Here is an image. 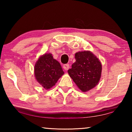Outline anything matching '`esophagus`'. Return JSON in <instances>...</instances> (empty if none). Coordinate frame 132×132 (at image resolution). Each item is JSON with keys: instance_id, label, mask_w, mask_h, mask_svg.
<instances>
[{"instance_id": "1", "label": "esophagus", "mask_w": 132, "mask_h": 132, "mask_svg": "<svg viewBox=\"0 0 132 132\" xmlns=\"http://www.w3.org/2000/svg\"><path fill=\"white\" fill-rule=\"evenodd\" d=\"M69 68H70V66H69V64H64L63 65V69L65 70H68Z\"/></svg>"}]
</instances>
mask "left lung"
I'll return each instance as SVG.
<instances>
[{"instance_id": "obj_1", "label": "left lung", "mask_w": 132, "mask_h": 132, "mask_svg": "<svg viewBox=\"0 0 132 132\" xmlns=\"http://www.w3.org/2000/svg\"><path fill=\"white\" fill-rule=\"evenodd\" d=\"M76 62L68 70L70 77L83 92L96 86L100 80L102 66L99 59L90 51L75 54Z\"/></svg>"}]
</instances>
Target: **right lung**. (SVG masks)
<instances>
[{
    "instance_id": "obj_1",
    "label": "right lung",
    "mask_w": 132,
    "mask_h": 132,
    "mask_svg": "<svg viewBox=\"0 0 132 132\" xmlns=\"http://www.w3.org/2000/svg\"><path fill=\"white\" fill-rule=\"evenodd\" d=\"M34 74L37 81L44 88L50 89L55 86L64 71L61 64L53 59L52 54L45 53L35 63Z\"/></svg>"
}]
</instances>
